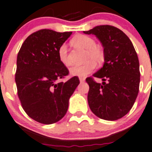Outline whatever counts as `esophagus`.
I'll return each instance as SVG.
<instances>
[{"instance_id":"34e87169","label":"esophagus","mask_w":152,"mask_h":152,"mask_svg":"<svg viewBox=\"0 0 152 152\" xmlns=\"http://www.w3.org/2000/svg\"><path fill=\"white\" fill-rule=\"evenodd\" d=\"M86 80V78L84 77H79V81H80V83H83L84 81Z\"/></svg>"}]
</instances>
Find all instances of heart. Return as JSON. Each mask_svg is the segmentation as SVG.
<instances>
[{
	"label": "heart",
	"instance_id": "heart-1",
	"mask_svg": "<svg viewBox=\"0 0 152 152\" xmlns=\"http://www.w3.org/2000/svg\"><path fill=\"white\" fill-rule=\"evenodd\" d=\"M71 43L76 47L86 50L84 64L74 66L70 68L69 73L73 76L84 77L91 73L95 69L96 65H101L105 60V52L100 46L96 45L95 40L87 35L79 34L71 39ZM58 58L61 63L65 66L70 65L68 58L67 47L65 44H62L58 50Z\"/></svg>",
	"mask_w": 152,
	"mask_h": 152
}]
</instances>
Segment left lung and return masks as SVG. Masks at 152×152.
<instances>
[{
	"instance_id": "8db88e82",
	"label": "left lung",
	"mask_w": 152,
	"mask_h": 152,
	"mask_svg": "<svg viewBox=\"0 0 152 152\" xmlns=\"http://www.w3.org/2000/svg\"><path fill=\"white\" fill-rule=\"evenodd\" d=\"M84 34L95 35L105 52L103 67L93 74L103 83H96L92 77L86 79L89 107L100 118L115 121L128 113L138 95V56L128 37L115 27L100 25Z\"/></svg>"
}]
</instances>
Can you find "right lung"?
Listing matches in <instances>:
<instances>
[{
    "label": "right lung",
    "mask_w": 152,
    "mask_h": 152,
    "mask_svg": "<svg viewBox=\"0 0 152 152\" xmlns=\"http://www.w3.org/2000/svg\"><path fill=\"white\" fill-rule=\"evenodd\" d=\"M72 32L42 29L28 37L17 56L15 83L22 108L30 118L51 124L65 115L79 78L58 80L69 70L59 61L58 50Z\"/></svg>",
    "instance_id": "1"
}]
</instances>
